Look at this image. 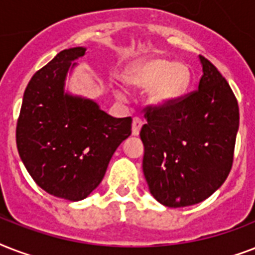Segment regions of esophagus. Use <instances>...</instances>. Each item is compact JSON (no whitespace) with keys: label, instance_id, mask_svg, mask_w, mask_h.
Wrapping results in <instances>:
<instances>
[{"label":"esophagus","instance_id":"obj_1","mask_svg":"<svg viewBox=\"0 0 255 255\" xmlns=\"http://www.w3.org/2000/svg\"><path fill=\"white\" fill-rule=\"evenodd\" d=\"M141 126H143L141 119H140V118H133V120H132V135H139L140 129H141Z\"/></svg>","mask_w":255,"mask_h":255}]
</instances>
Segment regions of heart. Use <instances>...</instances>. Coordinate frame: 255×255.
Wrapping results in <instances>:
<instances>
[{"mask_svg": "<svg viewBox=\"0 0 255 255\" xmlns=\"http://www.w3.org/2000/svg\"><path fill=\"white\" fill-rule=\"evenodd\" d=\"M190 77L189 66L184 62L149 55L128 65L122 74V82L135 90L147 88V98L151 103L165 104L186 91ZM116 94L122 96L124 91L116 88Z\"/></svg>", "mask_w": 255, "mask_h": 255, "instance_id": "b5f03b06", "label": "heart"}]
</instances>
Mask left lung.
<instances>
[{"instance_id": "obj_1", "label": "left lung", "mask_w": 255, "mask_h": 255, "mask_svg": "<svg viewBox=\"0 0 255 255\" xmlns=\"http://www.w3.org/2000/svg\"><path fill=\"white\" fill-rule=\"evenodd\" d=\"M198 90L161 107H148L140 131L143 172L153 197L182 208L210 197L228 177L240 110L229 83L204 57Z\"/></svg>"}]
</instances>
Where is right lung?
I'll list each match as a JSON object with an SVG mask.
<instances>
[{
    "label": "right lung",
    "mask_w": 255,
    "mask_h": 255,
    "mask_svg": "<svg viewBox=\"0 0 255 255\" xmlns=\"http://www.w3.org/2000/svg\"><path fill=\"white\" fill-rule=\"evenodd\" d=\"M86 50H63L34 74L17 123L18 153L29 174L47 193L69 201L98 188L116 148L131 135V118H112L95 100L65 90Z\"/></svg>",
    "instance_id": "1"
}]
</instances>
